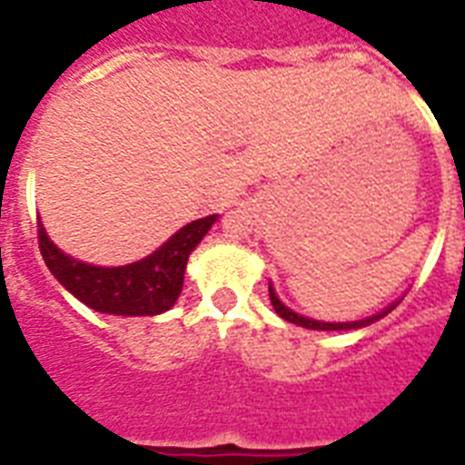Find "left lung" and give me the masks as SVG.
<instances>
[{"mask_svg":"<svg viewBox=\"0 0 465 465\" xmlns=\"http://www.w3.org/2000/svg\"><path fill=\"white\" fill-rule=\"evenodd\" d=\"M401 298H399V301H394V303L387 305V308H382L380 312H375V315H370V318L351 320V322H322V320H312V318H305V315H298V312L292 311L289 305L282 303L277 296V292H274V286H272V282H270V301H272V305H274V311H277L279 318L286 320V322L298 324V327H305V330H318V331H349V330H361V327H368V324L377 322V320H382L384 315H390L396 305L401 303Z\"/></svg>","mask_w":465,"mask_h":465,"instance_id":"8db88e82","label":"left lung"}]
</instances>
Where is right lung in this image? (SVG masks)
Returning a JSON list of instances; mask_svg holds the SVG:
<instances>
[{"mask_svg": "<svg viewBox=\"0 0 465 465\" xmlns=\"http://www.w3.org/2000/svg\"><path fill=\"white\" fill-rule=\"evenodd\" d=\"M217 220L220 214H207L188 222L157 251L119 267L90 265L64 252L49 239L40 217H37V239L47 270L81 303L104 315L153 318L167 312L179 301L188 258Z\"/></svg>", "mask_w": 465, "mask_h": 465, "instance_id": "obj_1", "label": "right lung"}]
</instances>
